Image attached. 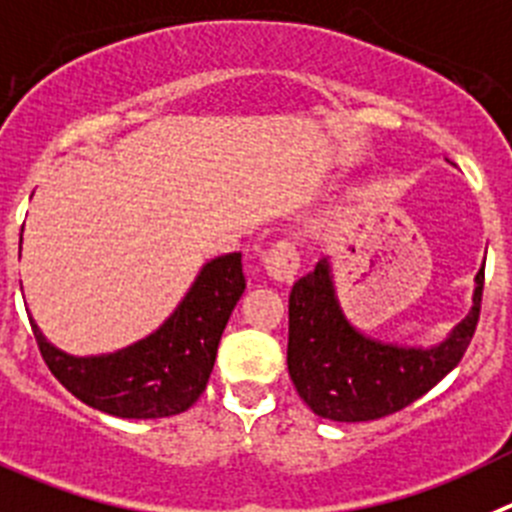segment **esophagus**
<instances>
[{
	"instance_id": "esophagus-1",
	"label": "esophagus",
	"mask_w": 512,
	"mask_h": 512,
	"mask_svg": "<svg viewBox=\"0 0 512 512\" xmlns=\"http://www.w3.org/2000/svg\"><path fill=\"white\" fill-rule=\"evenodd\" d=\"M262 265H265L267 275L278 280V283H293V278L298 275V267H301V252L293 242H278V245L265 252Z\"/></svg>"
}]
</instances>
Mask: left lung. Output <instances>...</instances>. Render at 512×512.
<instances>
[{"instance_id": "1", "label": "left lung", "mask_w": 512, "mask_h": 512, "mask_svg": "<svg viewBox=\"0 0 512 512\" xmlns=\"http://www.w3.org/2000/svg\"><path fill=\"white\" fill-rule=\"evenodd\" d=\"M467 319L434 349L372 342L342 316L324 260L298 280L288 298V372L316 416L339 423L375 421L444 380L472 342L482 308L485 265L477 273Z\"/></svg>"}]
</instances>
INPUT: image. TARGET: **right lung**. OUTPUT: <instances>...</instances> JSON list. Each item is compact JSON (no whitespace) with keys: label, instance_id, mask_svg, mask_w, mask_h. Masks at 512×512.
Listing matches in <instances>:
<instances>
[{"label":"right lung","instance_id":"right-lung-1","mask_svg":"<svg viewBox=\"0 0 512 512\" xmlns=\"http://www.w3.org/2000/svg\"><path fill=\"white\" fill-rule=\"evenodd\" d=\"M242 252L211 260L176 313L155 334L107 357H71L32 324L45 365L81 403L119 418H165L188 411L206 390L219 339L245 293Z\"/></svg>","mask_w":512,"mask_h":512}]
</instances>
